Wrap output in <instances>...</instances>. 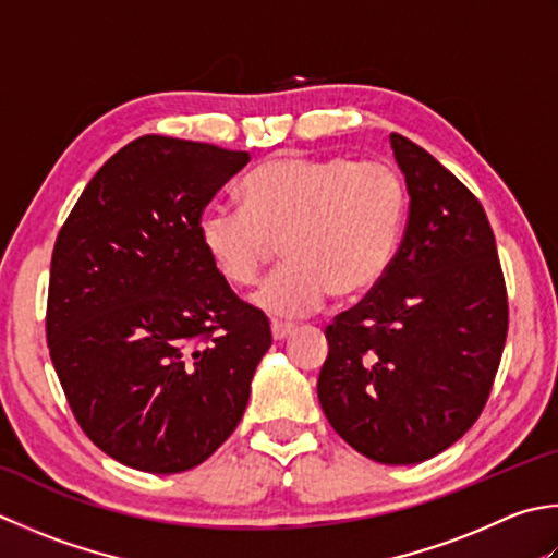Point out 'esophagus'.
<instances>
[{"mask_svg":"<svg viewBox=\"0 0 558 558\" xmlns=\"http://www.w3.org/2000/svg\"><path fill=\"white\" fill-rule=\"evenodd\" d=\"M270 331H272V338H276V341H286V338H290V336H294V326L292 324H280V322H272L270 324Z\"/></svg>","mask_w":558,"mask_h":558,"instance_id":"34e87169","label":"esophagus"}]
</instances>
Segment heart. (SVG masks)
Returning <instances> with one entry per match:
<instances>
[{
    "label": "heart",
    "mask_w": 558,
    "mask_h": 558,
    "mask_svg": "<svg viewBox=\"0 0 558 558\" xmlns=\"http://www.w3.org/2000/svg\"><path fill=\"white\" fill-rule=\"evenodd\" d=\"M244 205L215 203L198 217L207 260L225 282L246 288L282 239L286 264L251 302L280 319L310 314L336 294L360 300L395 266L409 193L387 161L280 157L246 177Z\"/></svg>",
    "instance_id": "1"
}]
</instances>
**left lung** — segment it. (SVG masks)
Here are the masks:
<instances>
[{"mask_svg": "<svg viewBox=\"0 0 558 558\" xmlns=\"http://www.w3.org/2000/svg\"><path fill=\"white\" fill-rule=\"evenodd\" d=\"M409 222L385 282L326 326L316 395L379 464H418L472 428L508 336V294L482 203L416 142L389 135Z\"/></svg>", "mask_w": 558, "mask_h": 558, "instance_id": "8db88e82", "label": "left lung"}]
</instances>
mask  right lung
<instances>
[{"label":"right lung","mask_w":558,"mask_h":558,"mask_svg":"<svg viewBox=\"0 0 558 558\" xmlns=\"http://www.w3.org/2000/svg\"><path fill=\"white\" fill-rule=\"evenodd\" d=\"M248 151L145 135L108 159L50 260L48 348L76 423L116 462L179 474L244 416L268 316L207 260L198 217Z\"/></svg>","instance_id":"add662e5"}]
</instances>
